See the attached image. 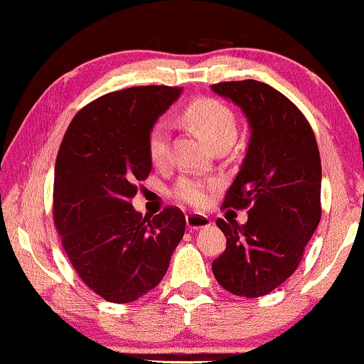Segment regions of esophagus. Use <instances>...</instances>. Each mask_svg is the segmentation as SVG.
<instances>
[{"label": "esophagus", "instance_id": "1", "mask_svg": "<svg viewBox=\"0 0 364 364\" xmlns=\"http://www.w3.org/2000/svg\"><path fill=\"white\" fill-rule=\"evenodd\" d=\"M186 225L190 229H200L210 225V219L203 214H188L186 215Z\"/></svg>", "mask_w": 364, "mask_h": 364}]
</instances>
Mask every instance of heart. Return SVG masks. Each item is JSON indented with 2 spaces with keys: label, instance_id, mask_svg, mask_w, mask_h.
I'll use <instances>...</instances> for the list:
<instances>
[{
  "label": "heart",
  "instance_id": "obj_1",
  "mask_svg": "<svg viewBox=\"0 0 364 364\" xmlns=\"http://www.w3.org/2000/svg\"><path fill=\"white\" fill-rule=\"evenodd\" d=\"M185 119L191 128L207 141L215 145L217 141H232L236 136V118L225 104L210 97L195 99L185 107ZM168 139L169 128L164 121H157L149 132L147 149L150 161L156 166H162L168 161ZM208 185L195 178H181L174 186L173 195L179 202L191 207H202L207 202Z\"/></svg>",
  "mask_w": 364,
  "mask_h": 364
}]
</instances>
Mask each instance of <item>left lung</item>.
<instances>
[{"label":"left lung","instance_id":"left-lung-1","mask_svg":"<svg viewBox=\"0 0 364 364\" xmlns=\"http://www.w3.org/2000/svg\"><path fill=\"white\" fill-rule=\"evenodd\" d=\"M212 90L241 107L252 132L223 205L248 208V220L217 219L228 243L212 272L232 294L260 298L294 274L320 223L318 145L303 112L267 83L223 82Z\"/></svg>","mask_w":364,"mask_h":364}]
</instances>
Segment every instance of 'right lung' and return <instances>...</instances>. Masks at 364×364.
Instances as JSON below:
<instances>
[{
    "label": "right lung",
    "mask_w": 364,
    "mask_h": 364,
    "mask_svg": "<svg viewBox=\"0 0 364 364\" xmlns=\"http://www.w3.org/2000/svg\"><path fill=\"white\" fill-rule=\"evenodd\" d=\"M179 94L166 85L109 92L75 114L58 150L54 224L78 277L106 301L152 291L185 235L178 207L144 217L132 205L152 169L150 128Z\"/></svg>",
    "instance_id": "add662e5"
}]
</instances>
